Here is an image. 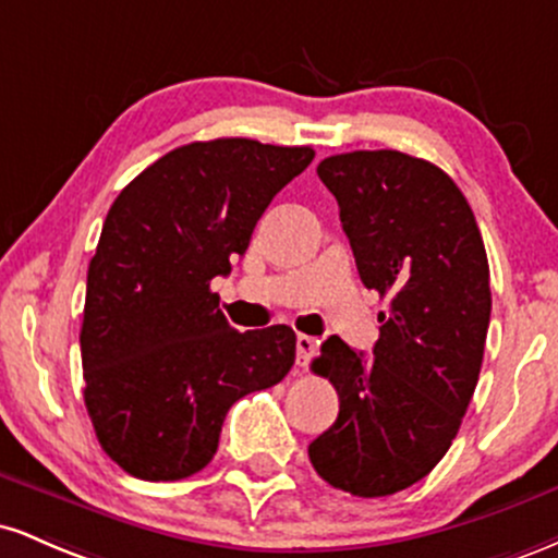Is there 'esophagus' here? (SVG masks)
<instances>
[{
  "label": "esophagus",
  "mask_w": 558,
  "mask_h": 558,
  "mask_svg": "<svg viewBox=\"0 0 558 558\" xmlns=\"http://www.w3.org/2000/svg\"><path fill=\"white\" fill-rule=\"evenodd\" d=\"M317 343H319L317 338L299 332V338H296V362H299V367H306V364L312 362V356H315V351H317Z\"/></svg>",
  "instance_id": "1"
}]
</instances>
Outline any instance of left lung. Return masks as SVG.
Returning a JSON list of instances; mask_svg holds the SVG:
<instances>
[{
  "mask_svg": "<svg viewBox=\"0 0 558 558\" xmlns=\"http://www.w3.org/2000/svg\"><path fill=\"white\" fill-rule=\"evenodd\" d=\"M341 209L362 283L388 296L373 360L330 336L312 362L338 390V420L310 444L332 488L360 498L422 480L457 438L490 323L483 235L459 185L403 151L317 165Z\"/></svg>",
  "mask_w": 558,
  "mask_h": 558,
  "instance_id": "obj_1",
  "label": "left lung"
}]
</instances>
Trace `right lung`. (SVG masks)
I'll return each mask as SVG.
<instances>
[{
	"label": "right lung",
	"instance_id": "right-lung-1",
	"mask_svg": "<svg viewBox=\"0 0 558 558\" xmlns=\"http://www.w3.org/2000/svg\"><path fill=\"white\" fill-rule=\"evenodd\" d=\"M312 146L215 138L178 146L120 191L88 265L83 401L128 475L183 480L213 462L228 409L272 388L296 332L230 328L209 283L243 257Z\"/></svg>",
	"mask_w": 558,
	"mask_h": 558
}]
</instances>
